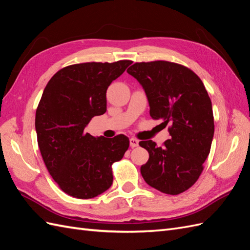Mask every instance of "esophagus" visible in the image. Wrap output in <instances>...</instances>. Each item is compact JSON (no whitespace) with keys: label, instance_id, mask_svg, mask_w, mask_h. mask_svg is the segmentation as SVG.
I'll use <instances>...</instances> for the list:
<instances>
[{"label":"esophagus","instance_id":"esophagus-1","mask_svg":"<svg viewBox=\"0 0 250 250\" xmlns=\"http://www.w3.org/2000/svg\"><path fill=\"white\" fill-rule=\"evenodd\" d=\"M139 144L138 140L136 138H130V146H132V148H135V146H137Z\"/></svg>","mask_w":250,"mask_h":250}]
</instances>
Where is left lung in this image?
<instances>
[{
    "label": "left lung",
    "mask_w": 250,
    "mask_h": 250,
    "mask_svg": "<svg viewBox=\"0 0 250 250\" xmlns=\"http://www.w3.org/2000/svg\"><path fill=\"white\" fill-rule=\"evenodd\" d=\"M143 85L150 116L170 125V139L163 146L140 142L149 161L140 172L149 186L176 195L193 186L202 174L214 134L212 104L203 81L182 64L137 62L126 69Z\"/></svg>",
    "instance_id": "left-lung-1"
}]
</instances>
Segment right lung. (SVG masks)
Segmentation results:
<instances>
[{
	"label": "right lung",
	"instance_id": "obj_1",
	"mask_svg": "<svg viewBox=\"0 0 250 250\" xmlns=\"http://www.w3.org/2000/svg\"><path fill=\"white\" fill-rule=\"evenodd\" d=\"M132 61L86 62L63 67L46 84L36 112L42 158L66 194L92 198L112 186V165L124 157L130 140L94 137L85 127L106 111V89Z\"/></svg>",
	"mask_w": 250,
	"mask_h": 250
}]
</instances>
